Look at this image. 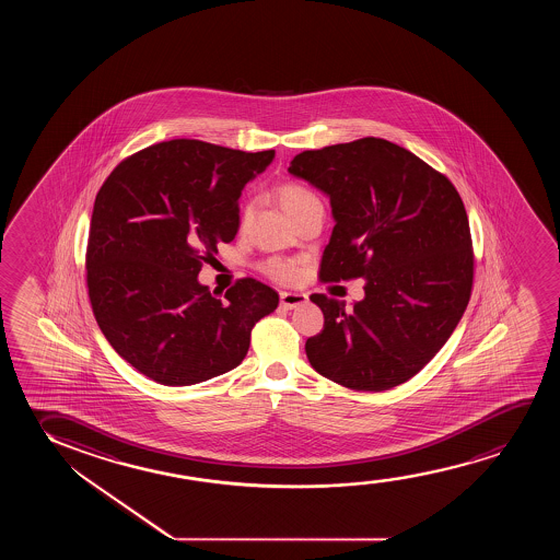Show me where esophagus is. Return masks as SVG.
Instances as JSON below:
<instances>
[{
    "mask_svg": "<svg viewBox=\"0 0 560 560\" xmlns=\"http://www.w3.org/2000/svg\"><path fill=\"white\" fill-rule=\"evenodd\" d=\"M307 304V294L302 292H281V307L284 310H294V307Z\"/></svg>",
    "mask_w": 560,
    "mask_h": 560,
    "instance_id": "esophagus-1",
    "label": "esophagus"
}]
</instances>
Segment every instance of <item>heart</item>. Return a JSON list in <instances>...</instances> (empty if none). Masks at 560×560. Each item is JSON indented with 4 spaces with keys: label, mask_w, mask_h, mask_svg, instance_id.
<instances>
[{
    "label": "heart",
    "mask_w": 560,
    "mask_h": 560,
    "mask_svg": "<svg viewBox=\"0 0 560 560\" xmlns=\"http://www.w3.org/2000/svg\"><path fill=\"white\" fill-rule=\"evenodd\" d=\"M277 199H279V205H281L284 212L292 214L294 210H299V208L304 207L307 202L317 200V197L310 189H306L304 185L283 184L277 189ZM264 271L269 277H273L276 281H281V283H291V281L299 277L296 264L289 260H269L264 266Z\"/></svg>",
    "instance_id": "b5f03b06"
}]
</instances>
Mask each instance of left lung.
<instances>
[{
  "label": "left lung",
  "instance_id": "obj_1",
  "mask_svg": "<svg viewBox=\"0 0 560 560\" xmlns=\"http://www.w3.org/2000/svg\"><path fill=\"white\" fill-rule=\"evenodd\" d=\"M289 174L330 200L335 228L319 277H363L346 307L312 294L325 325L307 338L310 365L352 390L406 383L452 337L472 289L467 210L447 177L404 147L363 138L296 154Z\"/></svg>",
  "mask_w": 560,
  "mask_h": 560
}]
</instances>
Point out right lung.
Returning a JSON list of instances; mask_svg holds the SVG:
<instances>
[{"label":"right lung","instance_id":"obj_1","mask_svg":"<svg viewBox=\"0 0 560 560\" xmlns=\"http://www.w3.org/2000/svg\"><path fill=\"white\" fill-rule=\"evenodd\" d=\"M276 151L245 153L172 139L131 154L103 184L88 241V289L120 358L166 386L237 368L250 330L279 294L241 279L222 299L199 283L202 261L238 231V197Z\"/></svg>","mask_w":560,"mask_h":560}]
</instances>
